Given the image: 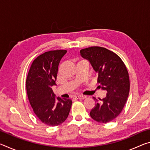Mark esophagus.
<instances>
[{
	"instance_id": "34e87169",
	"label": "esophagus",
	"mask_w": 150,
	"mask_h": 150,
	"mask_svg": "<svg viewBox=\"0 0 150 150\" xmlns=\"http://www.w3.org/2000/svg\"><path fill=\"white\" fill-rule=\"evenodd\" d=\"M85 98H86V96L85 95L76 96V98H77V99H85Z\"/></svg>"
}]
</instances>
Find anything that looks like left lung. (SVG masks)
Masks as SVG:
<instances>
[{
	"mask_svg": "<svg viewBox=\"0 0 150 150\" xmlns=\"http://www.w3.org/2000/svg\"><path fill=\"white\" fill-rule=\"evenodd\" d=\"M80 53L98 73L101 88L107 91L100 100L93 97L96 105L90 112L91 117L100 123L112 121L120 114L129 95L130 79L126 65L117 54L103 47L85 48Z\"/></svg>",
	"mask_w": 150,
	"mask_h": 150,
	"instance_id": "8db88e82",
	"label": "left lung"
}]
</instances>
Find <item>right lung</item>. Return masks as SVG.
<instances>
[{"mask_svg": "<svg viewBox=\"0 0 150 150\" xmlns=\"http://www.w3.org/2000/svg\"><path fill=\"white\" fill-rule=\"evenodd\" d=\"M67 51L52 50L39 55L32 62L28 73L26 87L33 111L39 120L50 126L63 123L69 115L72 100L57 97L52 87L55 84L58 66Z\"/></svg>", "mask_w": 150, "mask_h": 150, "instance_id": "obj_1", "label": "right lung"}]
</instances>
